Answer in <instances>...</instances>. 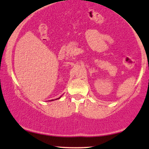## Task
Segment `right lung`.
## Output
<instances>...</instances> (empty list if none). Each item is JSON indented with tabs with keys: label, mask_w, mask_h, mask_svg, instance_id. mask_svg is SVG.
Returning <instances> with one entry per match:
<instances>
[{
	"label": "right lung",
	"mask_w": 149,
	"mask_h": 149,
	"mask_svg": "<svg viewBox=\"0 0 149 149\" xmlns=\"http://www.w3.org/2000/svg\"><path fill=\"white\" fill-rule=\"evenodd\" d=\"M59 98H60V97H59ZM59 98H57V100H58V99H59ZM56 100H57V99H56ZM52 100H51V101H52Z\"/></svg>",
	"instance_id": "add662e5"
}]
</instances>
